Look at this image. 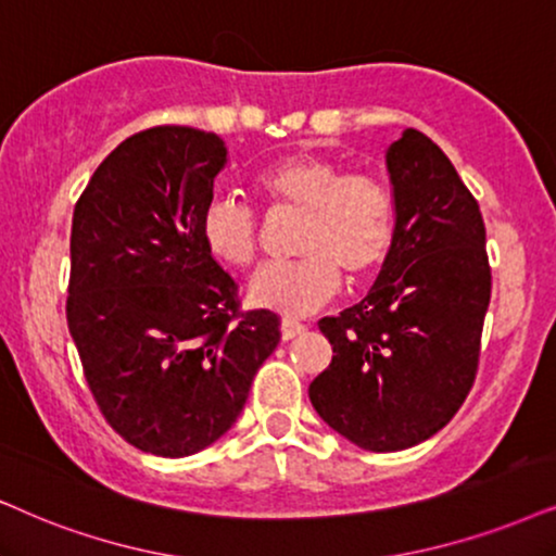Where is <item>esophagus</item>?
<instances>
[{
  "label": "esophagus",
  "mask_w": 556,
  "mask_h": 556,
  "mask_svg": "<svg viewBox=\"0 0 556 556\" xmlns=\"http://www.w3.org/2000/svg\"><path fill=\"white\" fill-rule=\"evenodd\" d=\"M302 330H305V326H302L300 320H292V318H285L282 323H279V333H282L285 341L294 339V336H300Z\"/></svg>",
  "instance_id": "obj_1"
}]
</instances>
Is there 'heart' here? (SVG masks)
Here are the masks:
<instances>
[{
	"instance_id": "obj_1",
	"label": "heart",
	"mask_w": 556,
	"mask_h": 556,
	"mask_svg": "<svg viewBox=\"0 0 556 556\" xmlns=\"http://www.w3.org/2000/svg\"><path fill=\"white\" fill-rule=\"evenodd\" d=\"M254 189L271 207L302 210L300 262L262 266L245 298L254 307L300 318L333 300L341 271L367 279L384 264L395 236V202L382 179L343 172L318 153H292L264 166ZM200 236L210 256L245 269L258 254V220L233 197H213L202 210Z\"/></svg>"
}]
</instances>
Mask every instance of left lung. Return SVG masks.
I'll return each instance as SVG.
<instances>
[{"label": "left lung", "mask_w": 556, "mask_h": 556, "mask_svg": "<svg viewBox=\"0 0 556 556\" xmlns=\"http://www.w3.org/2000/svg\"><path fill=\"white\" fill-rule=\"evenodd\" d=\"M395 236L375 287L339 318L311 382L326 424L367 452H400L441 431L477 375L490 305L480 205L446 153L416 128L384 151Z\"/></svg>", "instance_id": "left-lung-1"}]
</instances>
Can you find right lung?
I'll return each instance as SVG.
<instances>
[{"mask_svg":"<svg viewBox=\"0 0 556 556\" xmlns=\"http://www.w3.org/2000/svg\"><path fill=\"white\" fill-rule=\"evenodd\" d=\"M226 164L220 136L161 125L125 138L74 207L66 318L89 390L128 444L168 459L230 431L279 343L274 313L236 315L202 243Z\"/></svg>","mask_w":556,"mask_h":556,"instance_id":"right-lung-1","label":"right lung"}]
</instances>
